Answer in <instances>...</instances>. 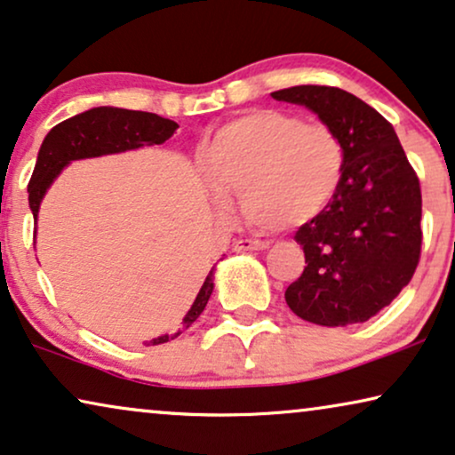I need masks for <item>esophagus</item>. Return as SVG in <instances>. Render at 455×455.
Masks as SVG:
<instances>
[{
  "label": "esophagus",
  "mask_w": 455,
  "mask_h": 455,
  "mask_svg": "<svg viewBox=\"0 0 455 455\" xmlns=\"http://www.w3.org/2000/svg\"><path fill=\"white\" fill-rule=\"evenodd\" d=\"M233 250L235 251H259V250H268V243H266V241H258V239H239V241H235Z\"/></svg>",
  "instance_id": "obj_1"
}]
</instances>
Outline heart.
Instances as JSON below:
<instances>
[{
  "instance_id": "1",
  "label": "heart",
  "mask_w": 455,
  "mask_h": 455,
  "mask_svg": "<svg viewBox=\"0 0 455 455\" xmlns=\"http://www.w3.org/2000/svg\"><path fill=\"white\" fill-rule=\"evenodd\" d=\"M202 168L214 205L224 208V193H239L247 220L283 231L316 220L332 204L343 180L345 149L331 126L256 110L214 132Z\"/></svg>"
}]
</instances>
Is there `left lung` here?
I'll return each mask as SVG.
<instances>
[{
	"instance_id": "obj_1",
	"label": "left lung",
	"mask_w": 455,
	"mask_h": 455,
	"mask_svg": "<svg viewBox=\"0 0 455 455\" xmlns=\"http://www.w3.org/2000/svg\"><path fill=\"white\" fill-rule=\"evenodd\" d=\"M270 95L312 110L345 149L337 197L295 233L307 266L284 299L320 326L366 323L402 293L420 259L422 196L414 168L391 123L360 97L323 84Z\"/></svg>"
}]
</instances>
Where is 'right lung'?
I'll list each match as a JSON object with an SVG mask.
<instances>
[{
	"label": "right lung",
	"instance_id": "right-lung-1",
	"mask_svg": "<svg viewBox=\"0 0 455 455\" xmlns=\"http://www.w3.org/2000/svg\"><path fill=\"white\" fill-rule=\"evenodd\" d=\"M177 129L179 124L174 120L162 118L157 114L123 110V108L112 106L91 108L87 112L76 114V116L56 124L41 143L37 164H35L33 177L28 183V205L33 210L35 222H37L41 202H44L47 189L72 160L120 154V151L139 149L143 145H160L168 141ZM214 270L216 264L205 276L189 312L185 314L183 329H189L208 304L212 291H214ZM180 332L183 331L151 339V341H145V345L166 343L179 337Z\"/></svg>",
	"mask_w": 455,
	"mask_h": 455
}]
</instances>
